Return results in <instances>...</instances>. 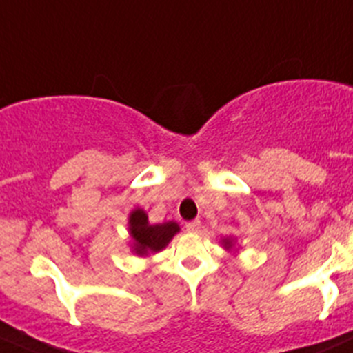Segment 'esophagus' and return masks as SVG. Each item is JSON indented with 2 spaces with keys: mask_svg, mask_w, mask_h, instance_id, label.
I'll use <instances>...</instances> for the list:
<instances>
[{
  "mask_svg": "<svg viewBox=\"0 0 353 353\" xmlns=\"http://www.w3.org/2000/svg\"><path fill=\"white\" fill-rule=\"evenodd\" d=\"M199 225H201V222H199V220H193V222L186 223V230L188 232H198Z\"/></svg>",
  "mask_w": 353,
  "mask_h": 353,
  "instance_id": "34e87169",
  "label": "esophagus"
}]
</instances>
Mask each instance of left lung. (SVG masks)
<instances>
[{
    "mask_svg": "<svg viewBox=\"0 0 353 353\" xmlns=\"http://www.w3.org/2000/svg\"><path fill=\"white\" fill-rule=\"evenodd\" d=\"M220 244L223 245V249H225V251H232L234 245H236V239H234V237H230V236L229 237H223V239L220 241Z\"/></svg>",
    "mask_w": 353,
    "mask_h": 353,
    "instance_id": "left-lung-1",
    "label": "left lung"
}]
</instances>
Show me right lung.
I'll return each mask as SVG.
<instances>
[{"label":"right lung","instance_id":"1","mask_svg":"<svg viewBox=\"0 0 353 353\" xmlns=\"http://www.w3.org/2000/svg\"><path fill=\"white\" fill-rule=\"evenodd\" d=\"M179 230V223L172 222V220L162 223H150L147 212L143 208H138V206L131 210L130 215H128L131 252L141 256V258L163 251Z\"/></svg>","mask_w":353,"mask_h":353}]
</instances>
